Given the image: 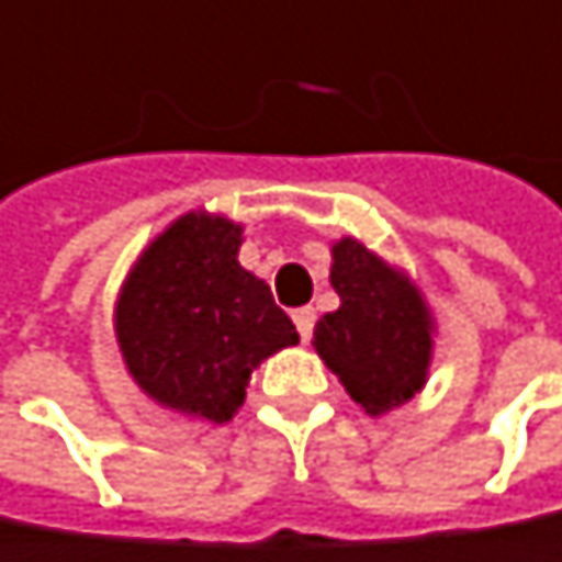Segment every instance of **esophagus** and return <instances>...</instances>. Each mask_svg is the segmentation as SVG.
<instances>
[{"label": "esophagus", "mask_w": 562, "mask_h": 562, "mask_svg": "<svg viewBox=\"0 0 562 562\" xmlns=\"http://www.w3.org/2000/svg\"><path fill=\"white\" fill-rule=\"evenodd\" d=\"M314 323H316L314 307H301V311H294V326H297V333H301V339H304V342L311 339Z\"/></svg>", "instance_id": "34e87169"}]
</instances>
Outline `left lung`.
<instances>
[{"label":"left lung","mask_w":562,"mask_h":562,"mask_svg":"<svg viewBox=\"0 0 562 562\" xmlns=\"http://www.w3.org/2000/svg\"><path fill=\"white\" fill-rule=\"evenodd\" d=\"M329 255L339 307L319 316L314 349L349 397L382 417L427 385L437 319L417 281L356 236L336 239Z\"/></svg>","instance_id":"1"}]
</instances>
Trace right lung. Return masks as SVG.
I'll return each instance as SVG.
<instances>
[{"mask_svg": "<svg viewBox=\"0 0 562 562\" xmlns=\"http://www.w3.org/2000/svg\"><path fill=\"white\" fill-rule=\"evenodd\" d=\"M243 243V223L190 210L138 251L112 307L132 382L190 420H233L251 372L301 342L271 288L239 265Z\"/></svg>", "mask_w": 562, "mask_h": 562, "instance_id": "obj_1", "label": "right lung"}]
</instances>
